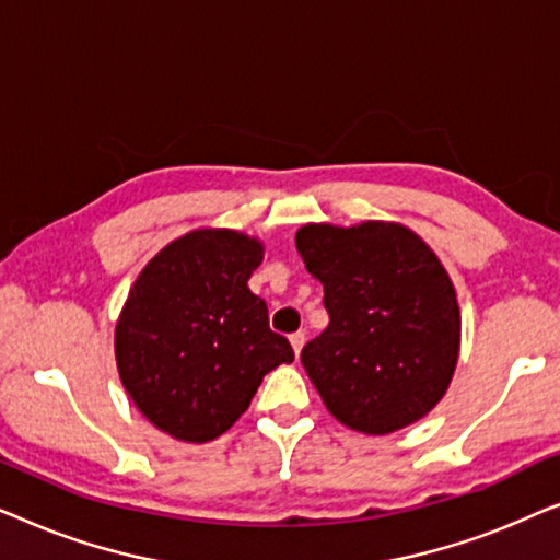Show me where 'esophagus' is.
I'll return each mask as SVG.
<instances>
[{"label":"esophagus","mask_w":560,"mask_h":560,"mask_svg":"<svg viewBox=\"0 0 560 560\" xmlns=\"http://www.w3.org/2000/svg\"><path fill=\"white\" fill-rule=\"evenodd\" d=\"M290 343H293V351H295V357H298V354H301L303 343H305V334H303V331L290 334Z\"/></svg>","instance_id":"1"}]
</instances>
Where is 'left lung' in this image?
<instances>
[{
    "label": "left lung",
    "mask_w": 560,
    "mask_h": 560,
    "mask_svg": "<svg viewBox=\"0 0 560 560\" xmlns=\"http://www.w3.org/2000/svg\"><path fill=\"white\" fill-rule=\"evenodd\" d=\"M298 255L324 285L328 326L301 362L336 420L385 435L416 423L446 393L462 316L431 247L400 224H308Z\"/></svg>",
    "instance_id": "left-lung-1"
}]
</instances>
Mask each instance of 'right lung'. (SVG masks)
Wrapping results in <instances>:
<instances>
[{"label":"right lung","instance_id":"1","mask_svg":"<svg viewBox=\"0 0 560 560\" xmlns=\"http://www.w3.org/2000/svg\"><path fill=\"white\" fill-rule=\"evenodd\" d=\"M262 244L198 229L150 259L117 324V364L142 416L178 441H213L249 408L262 377L295 359L247 280Z\"/></svg>","mask_w":560,"mask_h":560}]
</instances>
